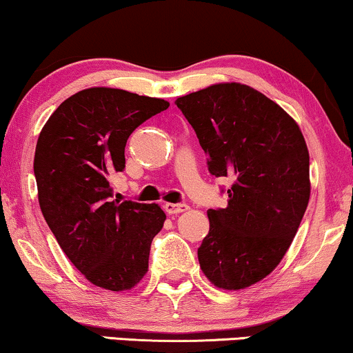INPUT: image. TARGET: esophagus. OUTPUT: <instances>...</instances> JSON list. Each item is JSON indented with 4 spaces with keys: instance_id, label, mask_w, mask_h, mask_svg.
<instances>
[{
    "instance_id": "obj_1",
    "label": "esophagus",
    "mask_w": 353,
    "mask_h": 353,
    "mask_svg": "<svg viewBox=\"0 0 353 353\" xmlns=\"http://www.w3.org/2000/svg\"><path fill=\"white\" fill-rule=\"evenodd\" d=\"M163 210H165L168 215L181 214V212L188 210V205L186 204H172V202H167V204H163Z\"/></svg>"
}]
</instances>
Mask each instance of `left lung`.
Wrapping results in <instances>:
<instances>
[{"label": "left lung", "instance_id": "left-lung-1", "mask_svg": "<svg viewBox=\"0 0 353 353\" xmlns=\"http://www.w3.org/2000/svg\"><path fill=\"white\" fill-rule=\"evenodd\" d=\"M207 154L209 172L231 176L225 209H209L197 249L216 288L236 291L268 276L291 245L310 199V157L291 115L260 91L219 83L175 101Z\"/></svg>", "mask_w": 353, "mask_h": 353}]
</instances>
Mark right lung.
Wrapping results in <instances>:
<instances>
[{
  "instance_id": "right-lung-1",
  "label": "right lung",
  "mask_w": 353,
  "mask_h": 353,
  "mask_svg": "<svg viewBox=\"0 0 353 353\" xmlns=\"http://www.w3.org/2000/svg\"><path fill=\"white\" fill-rule=\"evenodd\" d=\"M167 101L117 88L67 98L37 141L38 202L75 268L94 286L127 291L148 272L151 243L165 214L157 204L110 201V175L125 168V146Z\"/></svg>"
}]
</instances>
